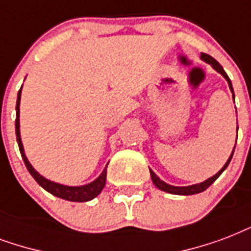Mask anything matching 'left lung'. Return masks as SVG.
<instances>
[{"label": "left lung", "instance_id": "obj_1", "mask_svg": "<svg viewBox=\"0 0 251 251\" xmlns=\"http://www.w3.org/2000/svg\"><path fill=\"white\" fill-rule=\"evenodd\" d=\"M200 57H201V60H204L205 63H208V64H210V66L213 67V70H216L217 72H219L220 75H223V77L227 81V85H229V89H230V92L233 93V100H234V92H233V87H232V81H230V79L227 77L226 72L224 71V68L221 67V64H220L217 60H215L213 57L210 56V55H206V53H202L200 55ZM237 113V110H236ZM237 129H238V126H237ZM237 142V139H236ZM236 147V146H234ZM234 147H233V151L232 154H230V156H229V159L226 160V163L224 164V167L220 170L216 175H213V176H210L209 179H206V180L201 181V183H198V184H192V185H187V187H176V185H171V184H167L166 181H163L162 179H160L159 176H156V174L152 170H150V175H151V180H152V183L155 184L156 188H159L160 191H164V192H167V194H172V195H181V196H187V195H196V194H200V192H202V191H205L208 187H209L210 184H213L215 183V180L217 179V177L223 174L225 170H226V167L229 166V163H230V160H232V156H233V152H234Z\"/></svg>", "mask_w": 251, "mask_h": 251}]
</instances>
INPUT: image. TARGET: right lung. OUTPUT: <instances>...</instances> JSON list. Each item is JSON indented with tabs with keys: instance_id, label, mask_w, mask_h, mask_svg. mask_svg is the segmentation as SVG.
Returning <instances> with one entry per match:
<instances>
[{
	"instance_id": "1",
	"label": "right lung",
	"mask_w": 251,
	"mask_h": 251,
	"mask_svg": "<svg viewBox=\"0 0 251 251\" xmlns=\"http://www.w3.org/2000/svg\"><path fill=\"white\" fill-rule=\"evenodd\" d=\"M21 93H22V87L19 89L18 96H17V105H15V112H17V117H15V135H17V142H18L19 151L21 155L24 159L26 167H27L30 175H31L38 184L41 185L42 188H45L47 192H50L56 198L64 199L68 201H76V202H85L89 201L92 199H95L96 196H99L102 188L105 187V181H106V167L105 166L104 171L101 172L100 176L95 179L91 183L84 185H64L60 183H55L49 179H46L45 176H42L39 172L36 171L35 168L32 167L31 163L28 162L27 156L25 154L24 145H22V139H21V130H19V104H21Z\"/></svg>"
}]
</instances>
